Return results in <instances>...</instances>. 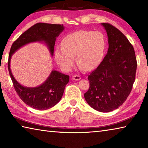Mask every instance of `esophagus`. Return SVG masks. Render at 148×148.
Wrapping results in <instances>:
<instances>
[{"label":"esophagus","instance_id":"esophagus-1","mask_svg":"<svg viewBox=\"0 0 148 148\" xmlns=\"http://www.w3.org/2000/svg\"><path fill=\"white\" fill-rule=\"evenodd\" d=\"M80 79H81V76H79V75H74V76H72V79L74 80V81H79Z\"/></svg>","mask_w":148,"mask_h":148}]
</instances>
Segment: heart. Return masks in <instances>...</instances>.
I'll use <instances>...</instances> for the list:
<instances>
[{
  "mask_svg": "<svg viewBox=\"0 0 148 148\" xmlns=\"http://www.w3.org/2000/svg\"><path fill=\"white\" fill-rule=\"evenodd\" d=\"M106 40L100 32L81 30L66 36L62 46L54 52L56 62L64 71H70L76 61L78 66L85 71L97 67L103 59Z\"/></svg>",
  "mask_w": 148,
  "mask_h": 148,
  "instance_id": "heart-1",
  "label": "heart"
}]
</instances>
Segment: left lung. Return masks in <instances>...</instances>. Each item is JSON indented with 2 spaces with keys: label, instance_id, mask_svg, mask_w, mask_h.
Here are the masks:
<instances>
[{
  "label": "left lung",
  "instance_id": "8db88e82",
  "mask_svg": "<svg viewBox=\"0 0 148 148\" xmlns=\"http://www.w3.org/2000/svg\"><path fill=\"white\" fill-rule=\"evenodd\" d=\"M108 37L109 48L103 61L88 75L90 87L86 101L96 111L107 112L122 106L135 79V50L124 35L109 23H101Z\"/></svg>",
  "mask_w": 148,
  "mask_h": 148
}]
</instances>
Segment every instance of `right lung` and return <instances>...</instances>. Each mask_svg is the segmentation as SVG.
Masks as SVG:
<instances>
[{"mask_svg": "<svg viewBox=\"0 0 148 148\" xmlns=\"http://www.w3.org/2000/svg\"><path fill=\"white\" fill-rule=\"evenodd\" d=\"M64 29L63 25L37 23L21 34L11 47L8 66L15 90L21 100L34 109L46 110L56 106L62 98L65 86L69 82V76L53 70L41 85L36 87H24L13 76L10 69L11 58L20 48L33 42H45L52 56L56 37Z\"/></svg>", "mask_w": 148, "mask_h": 148, "instance_id": "add662e5", "label": "right lung"}]
</instances>
